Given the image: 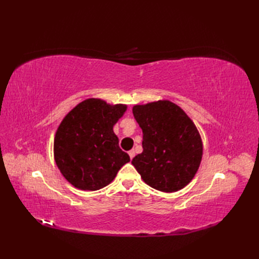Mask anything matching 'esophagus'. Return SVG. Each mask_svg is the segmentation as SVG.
<instances>
[{"instance_id": "1", "label": "esophagus", "mask_w": 259, "mask_h": 259, "mask_svg": "<svg viewBox=\"0 0 259 259\" xmlns=\"http://www.w3.org/2000/svg\"><path fill=\"white\" fill-rule=\"evenodd\" d=\"M128 153H129V156H130V159H133V158L135 157V155H136V152H135V150H134V149H133V150H130Z\"/></svg>"}]
</instances>
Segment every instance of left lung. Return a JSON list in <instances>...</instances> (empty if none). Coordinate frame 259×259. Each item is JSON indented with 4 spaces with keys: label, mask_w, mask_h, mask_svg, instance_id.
Wrapping results in <instances>:
<instances>
[{
    "label": "left lung",
    "mask_w": 259,
    "mask_h": 259,
    "mask_svg": "<svg viewBox=\"0 0 259 259\" xmlns=\"http://www.w3.org/2000/svg\"><path fill=\"white\" fill-rule=\"evenodd\" d=\"M133 112L144 134V151L131 163L152 188L163 192L183 189L195 177L202 158V142L195 123L168 100L138 104Z\"/></svg>",
    "instance_id": "obj_1"
}]
</instances>
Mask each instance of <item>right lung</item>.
<instances>
[{"instance_id": "obj_1", "label": "right lung", "mask_w": 259, "mask_h": 259, "mask_svg": "<svg viewBox=\"0 0 259 259\" xmlns=\"http://www.w3.org/2000/svg\"><path fill=\"white\" fill-rule=\"evenodd\" d=\"M126 106L101 99L82 101L65 115L54 138V159L63 177L81 190L109 185L130 157L119 147L113 125Z\"/></svg>"}]
</instances>
